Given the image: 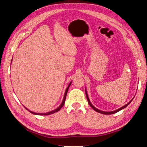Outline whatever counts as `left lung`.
<instances>
[{"label": "left lung", "mask_w": 147, "mask_h": 147, "mask_svg": "<svg viewBox=\"0 0 147 147\" xmlns=\"http://www.w3.org/2000/svg\"><path fill=\"white\" fill-rule=\"evenodd\" d=\"M85 91H86V97H87V99H88V103H89V105H90V106L92 108H93L94 111H96V112H98V113H102V114H104V115H111V114H113V113H117V112H118V111H121V110H122V109H123L124 108H125L126 106H128L129 104H130V103L131 102V101H132V100L134 99V98L131 99V100L128 103H127L126 104V105H124V106H123V107H121V108H119L118 109H116V110H115V111H102V110H100V109H97L96 108H95V107H94L93 104H91V102H90V100H89V96H88V93H87V90H86V89H85Z\"/></svg>", "instance_id": "1"}]
</instances>
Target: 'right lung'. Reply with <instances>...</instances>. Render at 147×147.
I'll use <instances>...</instances> for the list:
<instances>
[{
	"label": "right lung",
	"mask_w": 147,
	"mask_h": 147,
	"mask_svg": "<svg viewBox=\"0 0 147 147\" xmlns=\"http://www.w3.org/2000/svg\"><path fill=\"white\" fill-rule=\"evenodd\" d=\"M11 61H12V59H11ZM71 83H72V81L70 83H69V84L68 86H67V88L66 89H65V94H64V96H63V100H62L61 104L58 107V108H56L55 109H54V110H52V111H49V112H46V113H36V112H34V111H30V110H29V109H27L25 106H24V107L27 109V110H28V111H29V112H30V113H32V114H34V115H51V114H53V113H56V112H58V111L60 110V109H61V108H62V107H63V106L64 105L65 101V98H66V96H67V93L69 88V87H70Z\"/></svg>",
	"instance_id": "right-lung-1"
}]
</instances>
